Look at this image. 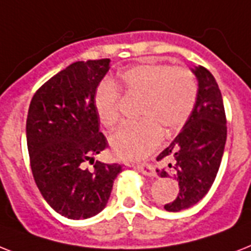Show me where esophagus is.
Returning a JSON list of instances; mask_svg holds the SVG:
<instances>
[{"label":"esophagus","mask_w":251,"mask_h":251,"mask_svg":"<svg viewBox=\"0 0 251 251\" xmlns=\"http://www.w3.org/2000/svg\"><path fill=\"white\" fill-rule=\"evenodd\" d=\"M136 169H138L139 172L144 173L146 175H152V176H154V175H156L153 165L150 164V162H143V164L136 165Z\"/></svg>","instance_id":"obj_1"}]
</instances>
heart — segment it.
<instances>
[{"instance_id": "b5f03b06", "label": "heart", "mask_w": 251, "mask_h": 251, "mask_svg": "<svg viewBox=\"0 0 251 251\" xmlns=\"http://www.w3.org/2000/svg\"><path fill=\"white\" fill-rule=\"evenodd\" d=\"M117 87L127 97L140 98L142 121L120 127L111 135L113 153L124 160H140L160 144L162 130L178 131L193 112L197 99V83L185 67L164 63H147L126 69ZM115 83H100L94 95L98 119L105 127H113L120 120V95Z\"/></svg>"}]
</instances>
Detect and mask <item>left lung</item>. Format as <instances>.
Returning a JSON list of instances; mask_svg holds the SVG:
<instances>
[{
    "label": "left lung",
    "mask_w": 251,
    "mask_h": 251,
    "mask_svg": "<svg viewBox=\"0 0 251 251\" xmlns=\"http://www.w3.org/2000/svg\"><path fill=\"white\" fill-rule=\"evenodd\" d=\"M199 81L196 104L188 121L172 144L158 154L157 161L169 158L173 165L157 170L162 178L179 183L178 197L165 205L168 211L193 206L213 185L221 166L227 140V119L221 90L205 67L192 69Z\"/></svg>",
    "instance_id": "obj_1"
}]
</instances>
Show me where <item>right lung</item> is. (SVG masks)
Returning <instances> with one entry per match:
<instances>
[{
  "label": "right lung",
  "mask_w": 251,
  "mask_h": 251,
  "mask_svg": "<svg viewBox=\"0 0 251 251\" xmlns=\"http://www.w3.org/2000/svg\"><path fill=\"white\" fill-rule=\"evenodd\" d=\"M109 59L76 62L36 91L26 117V146L34 182L63 217L86 219L105 207L122 166L83 162L108 147L94 108V95L109 71Z\"/></svg>",
  "instance_id": "1"
}]
</instances>
